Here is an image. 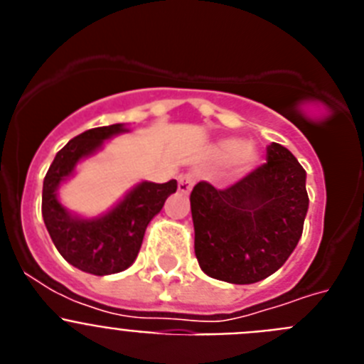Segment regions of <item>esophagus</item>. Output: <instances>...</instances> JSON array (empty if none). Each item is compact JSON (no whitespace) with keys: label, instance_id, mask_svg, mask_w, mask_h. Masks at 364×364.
I'll return each instance as SVG.
<instances>
[{"label":"esophagus","instance_id":"1","mask_svg":"<svg viewBox=\"0 0 364 364\" xmlns=\"http://www.w3.org/2000/svg\"><path fill=\"white\" fill-rule=\"evenodd\" d=\"M197 173H186V175L178 176V191L182 193H189L191 188L197 182Z\"/></svg>","mask_w":364,"mask_h":364}]
</instances>
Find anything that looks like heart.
<instances>
[{
  "label": "heart",
  "instance_id": "1",
  "mask_svg": "<svg viewBox=\"0 0 364 364\" xmlns=\"http://www.w3.org/2000/svg\"><path fill=\"white\" fill-rule=\"evenodd\" d=\"M213 159L220 164H230L235 173H247L259 162V149L253 142H242L240 138H222L211 149Z\"/></svg>",
  "mask_w": 364,
  "mask_h": 364
}]
</instances>
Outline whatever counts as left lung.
Instances as JSON below:
<instances>
[{
    "label": "left lung",
    "instance_id": "obj_1",
    "mask_svg": "<svg viewBox=\"0 0 364 364\" xmlns=\"http://www.w3.org/2000/svg\"><path fill=\"white\" fill-rule=\"evenodd\" d=\"M266 164L226 189L198 182L191 191L195 255L202 272L231 284H253L284 264L308 213L306 171L273 142Z\"/></svg>",
    "mask_w": 364,
    "mask_h": 364
}]
</instances>
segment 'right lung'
<instances>
[{"mask_svg": "<svg viewBox=\"0 0 364 364\" xmlns=\"http://www.w3.org/2000/svg\"><path fill=\"white\" fill-rule=\"evenodd\" d=\"M122 133H129L125 124H112L74 136L58 151L43 180L41 215L54 246L74 268L100 277L120 273L133 264L147 224L176 191V180L166 184L140 182L100 217H80L67 210L58 198L60 186L73 176L80 160L92 156L105 140Z\"/></svg>", "mask_w": 364, "mask_h": 364, "instance_id": "right-lung-1", "label": "right lung"}]
</instances>
